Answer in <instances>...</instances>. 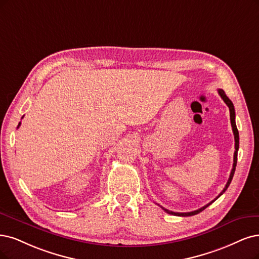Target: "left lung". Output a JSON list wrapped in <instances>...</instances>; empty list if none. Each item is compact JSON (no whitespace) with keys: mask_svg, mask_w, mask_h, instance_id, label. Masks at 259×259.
Segmentation results:
<instances>
[{"mask_svg":"<svg viewBox=\"0 0 259 259\" xmlns=\"http://www.w3.org/2000/svg\"><path fill=\"white\" fill-rule=\"evenodd\" d=\"M218 93H219V95L221 96V98L223 99V101L227 104V107H228V109H229V113H231V123H232V128H233V132H234V137H235V152H234V163H233V168H232V171H231V175H229V178H228V180H227V184H226V186H225V188L223 189V191L221 193H220L213 200H211V202H210L209 204H207V205H205L204 207H202V208H199V209H197V210H194V211H191V212H174V211H170V210H167V209H165V208H163V207H161L162 209L164 210L165 212H167V213H169V214H173V215H178V217H191V215H195V214H197V213H199V212H202L204 209H206L209 205H211L215 199H218L220 196H221L225 191L227 190V188L229 187V185H231V183H232V179H233V177H234V174H235V169H236V165H237V156H238V149H239V132H238V129H237V126H236V121H235V117H236V114H235V108H234V104H233V102L231 101V99H229L227 96H226V94L224 93V91L223 90H218Z\"/></svg>","mask_w":259,"mask_h":259,"instance_id":"1","label":"left lung"}]
</instances>
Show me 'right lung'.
<instances>
[{
  "label": "right lung",
  "instance_id": "right-lung-1",
  "mask_svg": "<svg viewBox=\"0 0 259 259\" xmlns=\"http://www.w3.org/2000/svg\"><path fill=\"white\" fill-rule=\"evenodd\" d=\"M20 124H21V122H19V124H18V128H19V126H20Z\"/></svg>",
  "mask_w": 259,
  "mask_h": 259
}]
</instances>
